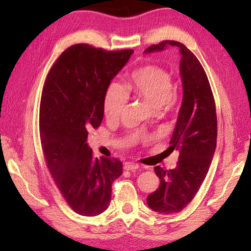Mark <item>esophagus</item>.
<instances>
[{
    "mask_svg": "<svg viewBox=\"0 0 251 251\" xmlns=\"http://www.w3.org/2000/svg\"><path fill=\"white\" fill-rule=\"evenodd\" d=\"M139 167H140V165L136 164V163L128 162V163L124 164V169L125 170H135V169H138Z\"/></svg>",
    "mask_w": 251,
    "mask_h": 251,
    "instance_id": "1",
    "label": "esophagus"
}]
</instances>
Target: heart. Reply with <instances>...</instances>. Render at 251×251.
<instances>
[{"label":"heart","mask_w":251,"mask_h":251,"mask_svg":"<svg viewBox=\"0 0 251 251\" xmlns=\"http://www.w3.org/2000/svg\"><path fill=\"white\" fill-rule=\"evenodd\" d=\"M128 92L163 110L173 109L178 101V89L172 74L161 66L147 65L130 74L126 87L116 82L109 85L103 99L106 119L115 120L122 115L128 103Z\"/></svg>","instance_id":"b5f03b06"}]
</instances>
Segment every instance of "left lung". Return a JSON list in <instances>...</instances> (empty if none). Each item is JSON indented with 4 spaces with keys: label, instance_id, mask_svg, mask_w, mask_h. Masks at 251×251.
<instances>
[{
    "label": "left lung",
    "instance_id": "8db88e82",
    "mask_svg": "<svg viewBox=\"0 0 251 251\" xmlns=\"http://www.w3.org/2000/svg\"><path fill=\"white\" fill-rule=\"evenodd\" d=\"M167 45L180 49V73L183 99L168 150L179 151L175 169L154 168L158 189L147 197L151 209L159 214L180 212L194 199L210 167L217 145V114L214 95L204 68L180 42L162 41L145 50H163Z\"/></svg>",
    "mask_w": 251,
    "mask_h": 251
}]
</instances>
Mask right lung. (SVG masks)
Here are the masks:
<instances>
[{
  "label": "right lung",
  "instance_id": "right-lung-1",
  "mask_svg": "<svg viewBox=\"0 0 251 251\" xmlns=\"http://www.w3.org/2000/svg\"><path fill=\"white\" fill-rule=\"evenodd\" d=\"M132 50H105L89 44L67 49L45 79L40 104V138L46 165L63 199L82 216L109 206L112 183L122 175L115 157H94L88 130L103 119L106 88Z\"/></svg>",
  "mask_w": 251,
  "mask_h": 251
}]
</instances>
